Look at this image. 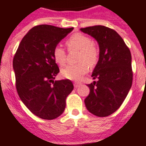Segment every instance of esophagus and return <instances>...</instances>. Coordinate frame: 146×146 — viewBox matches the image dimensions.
Instances as JSON below:
<instances>
[{"mask_svg": "<svg viewBox=\"0 0 146 146\" xmlns=\"http://www.w3.org/2000/svg\"><path fill=\"white\" fill-rule=\"evenodd\" d=\"M80 83H74V87H75V88L79 87V86H80Z\"/></svg>", "mask_w": 146, "mask_h": 146, "instance_id": "1", "label": "esophagus"}]
</instances>
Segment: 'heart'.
Here are the masks:
<instances>
[{
    "instance_id": "heart-1",
    "label": "heart",
    "mask_w": 146,
    "mask_h": 146,
    "mask_svg": "<svg viewBox=\"0 0 146 146\" xmlns=\"http://www.w3.org/2000/svg\"><path fill=\"white\" fill-rule=\"evenodd\" d=\"M66 46L70 50L80 51L76 65H70L61 70V76L70 80L78 81L89 71V65L93 66L99 60V50L90 37L82 33H76L66 41ZM53 57L56 63L64 66L66 62V54L61 46H56L53 50ZM88 63L86 64L85 62Z\"/></svg>"
}]
</instances>
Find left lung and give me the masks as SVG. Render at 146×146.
I'll return each mask as SVG.
<instances>
[{"instance_id": "8db88e82", "label": "left lung", "mask_w": 146, "mask_h": 146, "mask_svg": "<svg viewBox=\"0 0 146 146\" xmlns=\"http://www.w3.org/2000/svg\"><path fill=\"white\" fill-rule=\"evenodd\" d=\"M80 31L93 36L100 48L99 60L92 73L97 81L87 85L90 91L84 100L86 107L96 116H108L120 107L132 86L131 53L113 29L96 25Z\"/></svg>"}]
</instances>
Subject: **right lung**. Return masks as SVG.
Here are the masks:
<instances>
[{"mask_svg":"<svg viewBox=\"0 0 146 146\" xmlns=\"http://www.w3.org/2000/svg\"><path fill=\"white\" fill-rule=\"evenodd\" d=\"M73 30L41 24L27 32L13 60L20 99L31 113L43 119H54L63 113L66 99L73 90L70 80H55L60 72L53 50Z\"/></svg>","mask_w":146,"mask_h":146,"instance_id":"1","label":"right lung"}]
</instances>
